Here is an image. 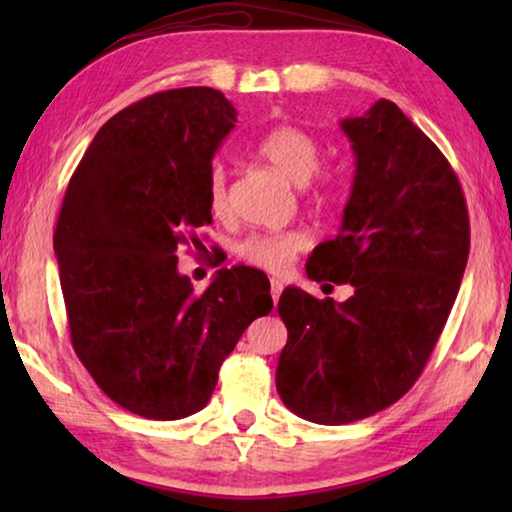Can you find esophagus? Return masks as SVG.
Instances as JSON below:
<instances>
[{
	"mask_svg": "<svg viewBox=\"0 0 512 512\" xmlns=\"http://www.w3.org/2000/svg\"><path fill=\"white\" fill-rule=\"evenodd\" d=\"M282 289H284V284L280 282V280H271V296H273V302H277V298H280V293H282Z\"/></svg>",
	"mask_w": 512,
	"mask_h": 512,
	"instance_id": "obj_1",
	"label": "esophagus"
}]
</instances>
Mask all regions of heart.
Here are the masks:
<instances>
[{"label":"heart","instance_id":"1","mask_svg":"<svg viewBox=\"0 0 512 512\" xmlns=\"http://www.w3.org/2000/svg\"><path fill=\"white\" fill-rule=\"evenodd\" d=\"M255 153L264 162L287 178L289 183L305 187L311 178L316 176L320 167V151L318 140L305 128L293 124H275L259 137L255 144ZM207 207L214 216H225L228 212V176L221 164H214L207 173L205 185ZM314 198L318 203H329L334 198V180L318 178L314 187ZM309 244L307 232L302 230H284V232H257V235L246 237L237 246V255L244 262L264 268V271L280 273L287 268L300 250Z\"/></svg>","mask_w":512,"mask_h":512}]
</instances>
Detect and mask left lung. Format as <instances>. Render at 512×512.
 Returning <instances> with one entry per match:
<instances>
[{
	"label": "left lung",
	"mask_w": 512,
	"mask_h": 512,
	"mask_svg": "<svg viewBox=\"0 0 512 512\" xmlns=\"http://www.w3.org/2000/svg\"><path fill=\"white\" fill-rule=\"evenodd\" d=\"M357 169L339 235L314 248L309 280L350 284L345 302L287 287L289 339L275 370L284 406L348 424L395 404L418 381L461 287L470 219L438 146L393 101L341 121Z\"/></svg>",
	"instance_id": "left-lung-1"
}]
</instances>
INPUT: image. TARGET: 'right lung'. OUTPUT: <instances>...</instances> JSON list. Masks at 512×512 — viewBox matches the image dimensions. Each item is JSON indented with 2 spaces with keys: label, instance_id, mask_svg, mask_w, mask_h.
Masks as SVG:
<instances>
[{
  "label": "right lung",
  "instance_id": "right-lung-1",
  "mask_svg": "<svg viewBox=\"0 0 512 512\" xmlns=\"http://www.w3.org/2000/svg\"><path fill=\"white\" fill-rule=\"evenodd\" d=\"M235 121L219 90L151 94L99 128L60 207L54 250L74 352L142 418L201 411L244 329L273 309L257 268H221L203 293L178 271V248L198 246L212 223L207 173Z\"/></svg>",
  "mask_w": 512,
  "mask_h": 512
}]
</instances>
